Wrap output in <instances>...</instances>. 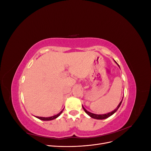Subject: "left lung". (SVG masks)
Here are the masks:
<instances>
[{
  "mask_svg": "<svg viewBox=\"0 0 151 151\" xmlns=\"http://www.w3.org/2000/svg\"><path fill=\"white\" fill-rule=\"evenodd\" d=\"M116 64L118 65V67H120L119 65H118L117 63H116ZM123 98H122V101H120V103L119 104H118V105L117 106V107L116 108V109H115L113 111H111V112L106 113V114H103V115H97V114H94V113H91V112L88 111V110H86V109L84 108V107L83 106V105H82V106H83V109H84V110L85 111V112H86L87 114H88V115L89 116H91V118H94V119H97V120H103V119H106V118H107L109 117L110 116H111L112 115H113V114L115 113L118 110V109L119 108V107L120 106V105H121V104H122V103Z\"/></svg>",
  "mask_w": 151,
  "mask_h": 151,
  "instance_id": "1",
  "label": "left lung"
}]
</instances>
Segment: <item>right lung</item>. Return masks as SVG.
<instances>
[{
	"label": "right lung",
	"instance_id": "1",
	"mask_svg": "<svg viewBox=\"0 0 151 151\" xmlns=\"http://www.w3.org/2000/svg\"><path fill=\"white\" fill-rule=\"evenodd\" d=\"M64 109V108H63ZM63 109H62V110L59 113H58L57 115H54V116H50V117H42V116H35V117H36L37 118H38V119H40V120H43V121H49V120H54V119H55V118H57V117H58L60 115V114L63 112Z\"/></svg>",
	"mask_w": 151,
	"mask_h": 151
}]
</instances>
